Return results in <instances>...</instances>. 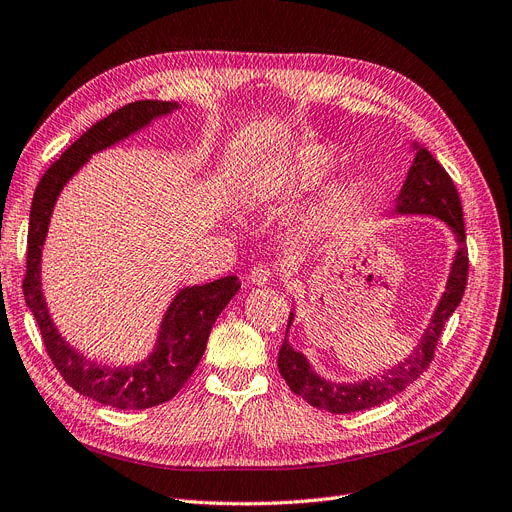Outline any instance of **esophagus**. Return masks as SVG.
Returning a JSON list of instances; mask_svg holds the SVG:
<instances>
[{
  "instance_id": "1",
  "label": "esophagus",
  "mask_w": 512,
  "mask_h": 512,
  "mask_svg": "<svg viewBox=\"0 0 512 512\" xmlns=\"http://www.w3.org/2000/svg\"><path fill=\"white\" fill-rule=\"evenodd\" d=\"M247 278H249L251 284H257V286L268 284V282H270V268H268V265L259 263V265H255V268L249 272Z\"/></svg>"
}]
</instances>
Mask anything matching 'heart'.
I'll use <instances>...</instances> for the list:
<instances>
[{"label":"heart","mask_w":512,"mask_h":512,"mask_svg":"<svg viewBox=\"0 0 512 512\" xmlns=\"http://www.w3.org/2000/svg\"><path fill=\"white\" fill-rule=\"evenodd\" d=\"M335 154H332L326 146H305L301 148L295 157L291 159L284 169L282 175L274 182L280 190H307L320 184L324 177L335 169ZM360 201V186L355 182H341L332 186L326 196L324 203L314 219V228L322 230L330 224H337L341 217H345L349 211L355 209Z\"/></svg>","instance_id":"b5f03b06"}]
</instances>
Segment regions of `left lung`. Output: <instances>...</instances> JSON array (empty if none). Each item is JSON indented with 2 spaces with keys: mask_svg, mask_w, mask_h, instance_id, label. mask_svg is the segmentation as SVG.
<instances>
[{
  "mask_svg": "<svg viewBox=\"0 0 512 512\" xmlns=\"http://www.w3.org/2000/svg\"><path fill=\"white\" fill-rule=\"evenodd\" d=\"M395 213L402 215H433L441 221H446L454 238L458 242V251L452 263L450 278L446 284L431 324L427 326L418 347L408 355V360L397 364L381 376L362 381V383H330L322 376L311 370L305 355L295 351L284 339L278 353V368L286 385L293 393L303 397L307 404L320 410H328L332 414H349L360 412L366 408L381 406L393 395L402 393L408 385H412L418 376L425 372L435 355L437 341L443 332V326L454 314V309L460 305L466 280H469V249H466V234H464V219L458 190L452 182L448 171L433 157L427 148L416 146V157L408 171L402 192L397 196ZM293 314L288 318V328H291Z\"/></svg>",
  "mask_w": 512,
  "mask_h": 512,
  "instance_id": "left-lung-1",
  "label": "left lung"
}]
</instances>
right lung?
Listing matches in <instances>:
<instances>
[{
	"instance_id": "add662e5",
	"label": "right lung",
	"mask_w": 512,
	"mask_h": 512,
	"mask_svg": "<svg viewBox=\"0 0 512 512\" xmlns=\"http://www.w3.org/2000/svg\"><path fill=\"white\" fill-rule=\"evenodd\" d=\"M177 106L180 104L163 100H138L94 123L43 173L31 203L22 293L37 320L43 345L62 379L75 391L119 410H144L165 404L188 383L203 358L211 326L238 293L240 282L236 276H226L209 284L182 288L161 322L159 341L150 358L136 366L110 368L87 360L60 337L41 293V249L56 198L77 169L92 154L121 142L152 119L173 113Z\"/></svg>"
}]
</instances>
